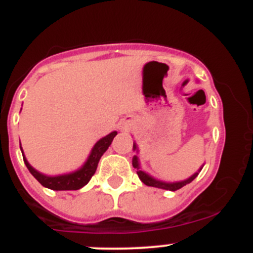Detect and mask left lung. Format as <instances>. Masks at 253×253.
Wrapping results in <instances>:
<instances>
[{
	"label": "left lung",
	"mask_w": 253,
	"mask_h": 253,
	"mask_svg": "<svg viewBox=\"0 0 253 253\" xmlns=\"http://www.w3.org/2000/svg\"><path fill=\"white\" fill-rule=\"evenodd\" d=\"M133 148L137 149V144H133ZM133 167L134 169H137L138 177L140 178V181H142L143 184H146L147 186H153V187H160V189L169 190V191H176V190L181 189V187H184L185 185L190 184V182H191V181H193L194 178L199 175V172L202 171V169H200L198 172H196V173H194L191 177L187 178V180L178 181V182H163V181L156 180V178H153L152 176H149L148 173H146V172H143L142 169H140L137 156H134L133 157Z\"/></svg>",
	"instance_id": "left-lung-1"
}]
</instances>
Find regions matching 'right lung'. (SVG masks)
Segmentation results:
<instances>
[{
    "label": "right lung",
    "instance_id": "add662e5",
    "mask_svg": "<svg viewBox=\"0 0 253 253\" xmlns=\"http://www.w3.org/2000/svg\"><path fill=\"white\" fill-rule=\"evenodd\" d=\"M116 134H118L116 131H113L109 135L100 139L93 146L92 151H91L90 156H88V158H87L86 163H84V166L80 169H77V171L72 172V173H67V175L45 176L43 173L38 172L35 169H33L30 166V163L26 161L24 154H22V157H24V162H25L26 167H28L31 175L34 176L44 187L55 190V191H59V190H78L84 187L91 180V177H92L93 173L96 172V169H97L100 158L106 152V149L109 148V146L111 144V142H113L114 137H115Z\"/></svg>",
    "mask_w": 253,
    "mask_h": 253
}]
</instances>
